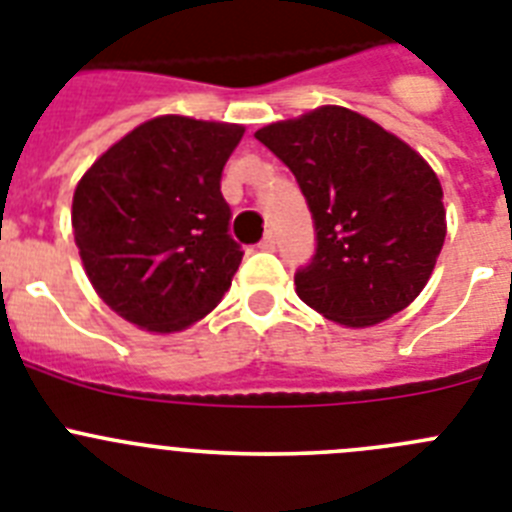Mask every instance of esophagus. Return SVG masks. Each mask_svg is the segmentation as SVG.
<instances>
[{
    "instance_id": "esophagus-1",
    "label": "esophagus",
    "mask_w": 512,
    "mask_h": 512,
    "mask_svg": "<svg viewBox=\"0 0 512 512\" xmlns=\"http://www.w3.org/2000/svg\"><path fill=\"white\" fill-rule=\"evenodd\" d=\"M259 248H261V251H274V248H277V235L271 233V230H266L264 241L259 243Z\"/></svg>"
}]
</instances>
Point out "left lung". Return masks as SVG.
Segmentation results:
<instances>
[{
    "mask_svg": "<svg viewBox=\"0 0 512 512\" xmlns=\"http://www.w3.org/2000/svg\"><path fill=\"white\" fill-rule=\"evenodd\" d=\"M256 138L292 169L315 220L318 251L295 277L300 300L346 328H372L405 310L431 279L446 238L431 164L338 104L271 122Z\"/></svg>",
    "mask_w": 512,
    "mask_h": 512,
    "instance_id": "8db88e82",
    "label": "left lung"
}]
</instances>
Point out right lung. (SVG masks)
<instances>
[{"label": "right lung", "instance_id": "1", "mask_svg": "<svg viewBox=\"0 0 512 512\" xmlns=\"http://www.w3.org/2000/svg\"><path fill=\"white\" fill-rule=\"evenodd\" d=\"M246 128L158 115L84 171L71 225L94 292L135 328L169 336L215 310L241 266L223 166Z\"/></svg>", "mask_w": 512, "mask_h": 512}]
</instances>
